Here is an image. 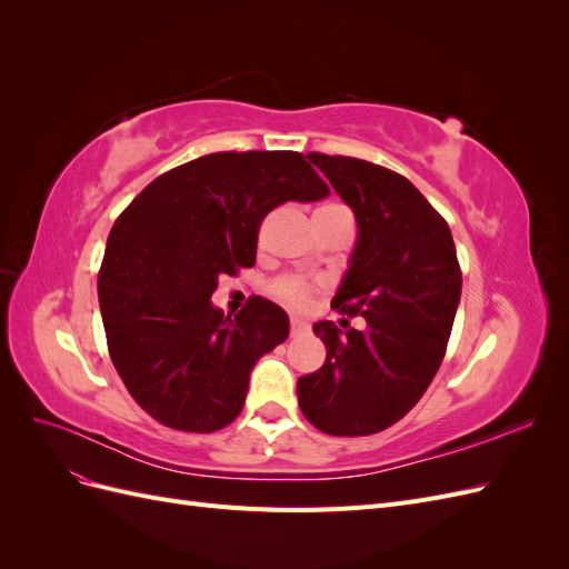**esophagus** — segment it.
<instances>
[{"label":"esophagus","instance_id":"esophagus-1","mask_svg":"<svg viewBox=\"0 0 569 569\" xmlns=\"http://www.w3.org/2000/svg\"><path fill=\"white\" fill-rule=\"evenodd\" d=\"M289 327H291V337H299V335L311 332V325H308V322L301 320V318H291Z\"/></svg>","mask_w":569,"mask_h":569}]
</instances>
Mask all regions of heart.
Listing matches in <instances>:
<instances>
[{
  "label": "heart",
  "mask_w": 569,
  "mask_h": 569,
  "mask_svg": "<svg viewBox=\"0 0 569 569\" xmlns=\"http://www.w3.org/2000/svg\"><path fill=\"white\" fill-rule=\"evenodd\" d=\"M339 213H347V209L339 203H325L316 211V216H339ZM274 295H278L280 301H284L287 306H295V308H303L311 301V291L301 282V280H282L274 284Z\"/></svg>",
  "instance_id": "b5f03b06"
}]
</instances>
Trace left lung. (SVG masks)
<instances>
[{
    "instance_id": "obj_1",
    "label": "left lung",
    "mask_w": 569,
    "mask_h": 569,
    "mask_svg": "<svg viewBox=\"0 0 569 569\" xmlns=\"http://www.w3.org/2000/svg\"><path fill=\"white\" fill-rule=\"evenodd\" d=\"M356 216L358 237L332 299L366 330L313 325L327 356L299 377L306 420L335 437H366L399 422L441 366L460 303V266L446 220L418 187L382 166L308 153Z\"/></svg>"
}]
</instances>
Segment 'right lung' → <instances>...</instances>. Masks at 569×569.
Wrapping results in <instances>:
<instances>
[{"mask_svg": "<svg viewBox=\"0 0 569 569\" xmlns=\"http://www.w3.org/2000/svg\"><path fill=\"white\" fill-rule=\"evenodd\" d=\"M330 194L297 151H218L168 170L120 213L99 272V308L120 380L153 420L216 432L244 406L256 360L289 335L253 297L234 320L213 306L220 274L256 263L261 220Z\"/></svg>", "mask_w": 569, "mask_h": 569, "instance_id": "1", "label": "right lung"}]
</instances>
